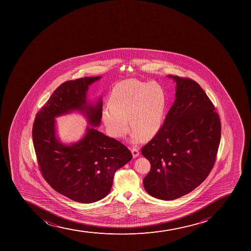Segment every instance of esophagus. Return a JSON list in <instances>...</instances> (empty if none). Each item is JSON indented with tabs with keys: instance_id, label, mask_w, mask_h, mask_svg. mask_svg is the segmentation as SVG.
<instances>
[{
	"instance_id": "1",
	"label": "esophagus",
	"mask_w": 251,
	"mask_h": 251,
	"mask_svg": "<svg viewBox=\"0 0 251 251\" xmlns=\"http://www.w3.org/2000/svg\"><path fill=\"white\" fill-rule=\"evenodd\" d=\"M131 152H132L133 158H137V157L139 156V151L136 149V148H132V149H131Z\"/></svg>"
}]
</instances>
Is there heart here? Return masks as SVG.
<instances>
[{"mask_svg": "<svg viewBox=\"0 0 251 251\" xmlns=\"http://www.w3.org/2000/svg\"><path fill=\"white\" fill-rule=\"evenodd\" d=\"M109 108H104L101 119L109 135L124 138L132 129L130 141L137 144L151 140L161 128L166 107V93L156 82L137 79L123 81L115 85L109 94Z\"/></svg>", "mask_w": 251, "mask_h": 251, "instance_id": "heart-1", "label": "heart"}]
</instances>
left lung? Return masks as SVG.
I'll return each instance as SVG.
<instances>
[{"label":"left lung","instance_id":"left-lung-1","mask_svg":"<svg viewBox=\"0 0 251 251\" xmlns=\"http://www.w3.org/2000/svg\"><path fill=\"white\" fill-rule=\"evenodd\" d=\"M168 77L176 82L175 100L159 132L142 149L151 164L143 180L145 190L163 201L185 196L205 180L221 138L219 114L201 86Z\"/></svg>","mask_w":251,"mask_h":251}]
</instances>
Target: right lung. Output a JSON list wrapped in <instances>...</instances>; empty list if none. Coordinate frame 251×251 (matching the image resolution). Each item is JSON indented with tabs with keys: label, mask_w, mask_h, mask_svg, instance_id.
<instances>
[{
	"label": "right lung",
	"mask_w": 251,
	"mask_h": 251,
	"mask_svg": "<svg viewBox=\"0 0 251 251\" xmlns=\"http://www.w3.org/2000/svg\"><path fill=\"white\" fill-rule=\"evenodd\" d=\"M101 77L68 81L50 96L37 113L32 126V142L40 170L55 191L72 201L93 203L111 190L114 173L132 159L129 150L96 128L101 122L102 102L87 100L90 85ZM78 111L89 126L77 143L65 145L56 132L55 118Z\"/></svg>",
	"instance_id": "add662e5"
}]
</instances>
